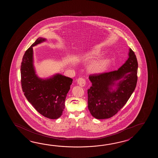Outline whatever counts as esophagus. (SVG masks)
Segmentation results:
<instances>
[{"instance_id": "obj_1", "label": "esophagus", "mask_w": 158, "mask_h": 158, "mask_svg": "<svg viewBox=\"0 0 158 158\" xmlns=\"http://www.w3.org/2000/svg\"><path fill=\"white\" fill-rule=\"evenodd\" d=\"M77 82L80 86H84L86 84V81L83 78H79L77 80Z\"/></svg>"}]
</instances>
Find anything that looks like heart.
Listing matches in <instances>:
<instances>
[{"mask_svg":"<svg viewBox=\"0 0 158 158\" xmlns=\"http://www.w3.org/2000/svg\"><path fill=\"white\" fill-rule=\"evenodd\" d=\"M102 54L101 51L97 48H94L84 54L82 59L84 61L90 60L99 57ZM110 63V60L108 58H103L91 63L88 67L89 71L93 73H98L102 72L107 67Z\"/></svg>","mask_w":158,"mask_h":158,"instance_id":"b5f03b06","label":"heart"}]
</instances>
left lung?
Returning a JSON list of instances; mask_svg holds the SVG:
<instances>
[{"label":"left lung","mask_w":158,"mask_h":158,"mask_svg":"<svg viewBox=\"0 0 158 158\" xmlns=\"http://www.w3.org/2000/svg\"><path fill=\"white\" fill-rule=\"evenodd\" d=\"M137 71L136 56L130 48L128 59L117 71L89 76L88 108L94 118H111L123 107L136 87Z\"/></svg>","instance_id":"left-lung-1"}]
</instances>
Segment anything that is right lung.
<instances>
[{
    "label": "right lung",
    "instance_id": "obj_1",
    "mask_svg": "<svg viewBox=\"0 0 158 158\" xmlns=\"http://www.w3.org/2000/svg\"><path fill=\"white\" fill-rule=\"evenodd\" d=\"M46 40L40 37L26 51L21 65V82L24 95L34 108L46 118L57 119L63 114L73 80L60 73L44 78L36 73L33 47Z\"/></svg>",
    "mask_w": 158,
    "mask_h": 158
}]
</instances>
